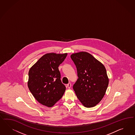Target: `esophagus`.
Segmentation results:
<instances>
[{
    "label": "esophagus",
    "instance_id": "obj_1",
    "mask_svg": "<svg viewBox=\"0 0 135 135\" xmlns=\"http://www.w3.org/2000/svg\"><path fill=\"white\" fill-rule=\"evenodd\" d=\"M71 84L70 83H69L67 84V87H68L69 88H70L71 87Z\"/></svg>",
    "mask_w": 135,
    "mask_h": 135
}]
</instances>
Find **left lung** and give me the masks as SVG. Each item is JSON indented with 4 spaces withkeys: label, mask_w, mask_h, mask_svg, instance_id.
I'll return each mask as SVG.
<instances>
[{
    "label": "left lung",
    "mask_w": 135,
    "mask_h": 135,
    "mask_svg": "<svg viewBox=\"0 0 135 135\" xmlns=\"http://www.w3.org/2000/svg\"><path fill=\"white\" fill-rule=\"evenodd\" d=\"M70 57L78 78L73 85L75 94L84 106L93 107L102 99L108 87L109 79L106 69L88 52H77Z\"/></svg>",
    "instance_id": "left-lung-1"
}]
</instances>
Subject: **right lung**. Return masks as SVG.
<instances>
[{"instance_id": "1", "label": "right lung", "mask_w": 135, "mask_h": 135, "mask_svg": "<svg viewBox=\"0 0 135 135\" xmlns=\"http://www.w3.org/2000/svg\"><path fill=\"white\" fill-rule=\"evenodd\" d=\"M67 55L46 54L31 68L28 86L40 103L52 107L64 95L66 87L61 81L58 68Z\"/></svg>"}]
</instances>
